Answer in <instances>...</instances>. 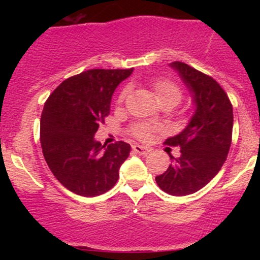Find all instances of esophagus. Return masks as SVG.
Returning a JSON list of instances; mask_svg holds the SVG:
<instances>
[{
    "label": "esophagus",
    "instance_id": "1",
    "mask_svg": "<svg viewBox=\"0 0 260 260\" xmlns=\"http://www.w3.org/2000/svg\"><path fill=\"white\" fill-rule=\"evenodd\" d=\"M132 148H133V151L138 154H147L151 152V148H149V147L141 146V145H133Z\"/></svg>",
    "mask_w": 260,
    "mask_h": 260
}]
</instances>
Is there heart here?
<instances>
[{
    "label": "heart",
    "mask_w": 260,
    "mask_h": 260,
    "mask_svg": "<svg viewBox=\"0 0 260 260\" xmlns=\"http://www.w3.org/2000/svg\"><path fill=\"white\" fill-rule=\"evenodd\" d=\"M152 88H153L154 94H156L157 101L161 103H171L174 106L180 103V101L182 99V91L179 88V85L174 83L171 80H165L159 79L156 80L153 84H152ZM128 89H123L120 91L119 96H118V102L122 103L124 101V98L127 96ZM153 131V127L147 123H138V124L133 125L132 133L136 136V137L141 138V140H146V138L149 137L151 132Z\"/></svg>",
    "instance_id": "obj_1"
}]
</instances>
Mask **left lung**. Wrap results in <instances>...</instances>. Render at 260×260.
I'll use <instances>...</instances> for the list:
<instances>
[{
	"instance_id": "8db88e82",
	"label": "left lung",
	"mask_w": 260,
	"mask_h": 260,
	"mask_svg": "<svg viewBox=\"0 0 260 260\" xmlns=\"http://www.w3.org/2000/svg\"><path fill=\"white\" fill-rule=\"evenodd\" d=\"M170 67L190 91L195 109L187 125L165 142L180 146L181 156H171V165L156 182L170 195L185 196L208 185L224 165L232 145L233 107L211 77L181 61Z\"/></svg>"
}]
</instances>
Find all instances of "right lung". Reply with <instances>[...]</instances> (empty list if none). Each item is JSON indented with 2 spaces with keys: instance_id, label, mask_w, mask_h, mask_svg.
I'll return each mask as SVG.
<instances>
[{
  "instance_id": "obj_1",
  "label": "right lung",
  "mask_w": 260,
  "mask_h": 260,
  "mask_svg": "<svg viewBox=\"0 0 260 260\" xmlns=\"http://www.w3.org/2000/svg\"><path fill=\"white\" fill-rule=\"evenodd\" d=\"M132 69H91L62 81L44 106L40 142L49 169L77 195L94 198L111 190L131 146L102 145L94 138L111 111L114 90Z\"/></svg>"
}]
</instances>
